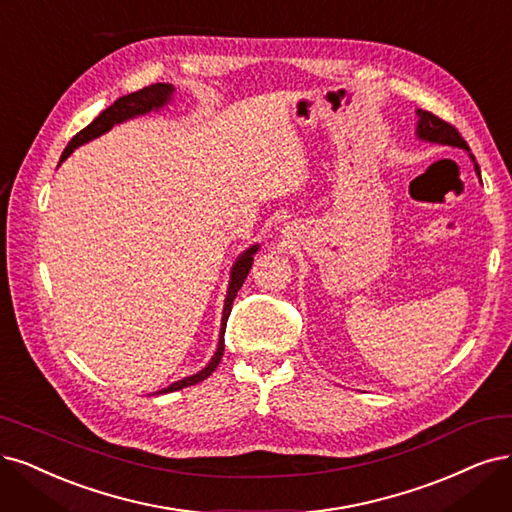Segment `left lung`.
<instances>
[{
  "label": "left lung",
  "instance_id": "8db88e82",
  "mask_svg": "<svg viewBox=\"0 0 512 512\" xmlns=\"http://www.w3.org/2000/svg\"><path fill=\"white\" fill-rule=\"evenodd\" d=\"M417 116H419V120H417V137L419 139H426V142H432V144L462 148V150L470 152L460 131H457L453 125H449V122L434 116L432 112H424V110H417ZM470 158L474 161L472 154H470ZM474 169H477V175L481 178V169L477 163H474Z\"/></svg>",
  "mask_w": 512,
  "mask_h": 512
}]
</instances>
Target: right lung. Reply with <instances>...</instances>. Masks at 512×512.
<instances>
[{
	"label": "right lung",
	"mask_w": 512,
	"mask_h": 512,
	"mask_svg": "<svg viewBox=\"0 0 512 512\" xmlns=\"http://www.w3.org/2000/svg\"><path fill=\"white\" fill-rule=\"evenodd\" d=\"M171 95H173V86L171 84H165V82H158V84H150L146 88H139V91L135 93H129L125 97L116 99L110 108H105L88 127H84L80 133H76L72 137V142L67 144V148L63 150L61 154V161L59 165L65 161V158L72 154L78 146L91 142V139L108 133L114 125H120V122H125L129 118H135V116H142V114H148L152 110H161L163 105H167L171 101ZM258 252V245H252L250 250H245L237 262L233 264V271H231V281H228V292H226V301H224V311H222V326H220V341H218V349L214 358L209 360V364L199 370L197 375H190V377H184L182 381H175L171 383L169 387H165V390L156 392V394H167V392H178L182 390V387H188V385H195L203 379H207L214 370L218 368L220 360H222V354H224V330H226V320L228 315H231V309H233V301L237 292L241 290L245 277H248L250 269H252V262H254V254Z\"/></svg>",
	"instance_id": "add662e5"
}]
</instances>
